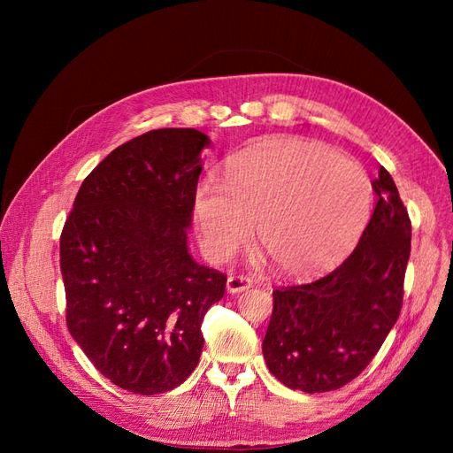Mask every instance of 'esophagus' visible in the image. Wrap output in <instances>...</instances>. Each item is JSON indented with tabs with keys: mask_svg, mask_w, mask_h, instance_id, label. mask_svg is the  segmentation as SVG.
<instances>
[{
	"mask_svg": "<svg viewBox=\"0 0 453 453\" xmlns=\"http://www.w3.org/2000/svg\"><path fill=\"white\" fill-rule=\"evenodd\" d=\"M251 287V280L250 278H243V276H228L226 280V291L236 295V293H242L245 289H250Z\"/></svg>",
	"mask_w": 453,
	"mask_h": 453,
	"instance_id": "34e87169",
	"label": "esophagus"
}]
</instances>
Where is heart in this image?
<instances>
[{
  "label": "heart",
  "mask_w": 453,
  "mask_h": 453,
  "mask_svg": "<svg viewBox=\"0 0 453 453\" xmlns=\"http://www.w3.org/2000/svg\"><path fill=\"white\" fill-rule=\"evenodd\" d=\"M372 211V183L361 164L300 138H272L228 164L225 188L205 177L193 213L202 250L226 260L251 238L273 268L310 276L336 265Z\"/></svg>",
  "instance_id": "obj_1"
}]
</instances>
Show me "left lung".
Wrapping results in <instances>:
<instances>
[{
    "instance_id": "8db88e82",
    "label": "left lung",
    "mask_w": 453,
    "mask_h": 453,
    "mask_svg": "<svg viewBox=\"0 0 453 453\" xmlns=\"http://www.w3.org/2000/svg\"><path fill=\"white\" fill-rule=\"evenodd\" d=\"M359 243L336 270L273 291L263 355L289 389L325 393L346 386L374 359L399 319L412 225L386 168Z\"/></svg>"
}]
</instances>
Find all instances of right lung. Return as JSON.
<instances>
[{
	"mask_svg": "<svg viewBox=\"0 0 453 453\" xmlns=\"http://www.w3.org/2000/svg\"><path fill=\"white\" fill-rule=\"evenodd\" d=\"M210 143L195 128H160L117 147L81 185L62 230L67 328L132 393H166L193 374L203 315L225 295V273L187 245Z\"/></svg>",
	"mask_w": 453,
	"mask_h": 453,
	"instance_id": "add662e5",
	"label": "right lung"
}]
</instances>
